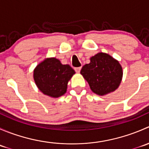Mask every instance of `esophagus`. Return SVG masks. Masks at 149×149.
Returning <instances> with one entry per match:
<instances>
[{"instance_id": "esophagus-1", "label": "esophagus", "mask_w": 149, "mask_h": 149, "mask_svg": "<svg viewBox=\"0 0 149 149\" xmlns=\"http://www.w3.org/2000/svg\"><path fill=\"white\" fill-rule=\"evenodd\" d=\"M81 67L75 68V70H76V72H77V73H79V72L81 71Z\"/></svg>"}]
</instances>
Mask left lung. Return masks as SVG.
Returning <instances> with one entry per match:
<instances>
[{
	"label": "left lung",
	"mask_w": 149,
	"mask_h": 149,
	"mask_svg": "<svg viewBox=\"0 0 149 149\" xmlns=\"http://www.w3.org/2000/svg\"><path fill=\"white\" fill-rule=\"evenodd\" d=\"M81 74L93 92L104 96L119 87L123 70L119 61L108 54L99 52L90 58L89 63L82 67Z\"/></svg>",
	"instance_id": "left-lung-1"
}]
</instances>
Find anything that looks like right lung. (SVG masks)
<instances>
[{"mask_svg":"<svg viewBox=\"0 0 149 149\" xmlns=\"http://www.w3.org/2000/svg\"><path fill=\"white\" fill-rule=\"evenodd\" d=\"M76 73L70 65H63L55 58H47L34 70V82L42 93L52 98L64 95L68 83Z\"/></svg>","mask_w":149,"mask_h":149,"instance_id":"add662e5","label":"right lung"}]
</instances>
